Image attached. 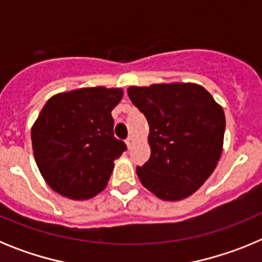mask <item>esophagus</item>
<instances>
[{
    "label": "esophagus",
    "instance_id": "1",
    "mask_svg": "<svg viewBox=\"0 0 262 262\" xmlns=\"http://www.w3.org/2000/svg\"><path fill=\"white\" fill-rule=\"evenodd\" d=\"M126 144H127V147H128V148L134 147V144H135V139H134V136H128V138H127Z\"/></svg>",
    "mask_w": 262,
    "mask_h": 262
}]
</instances>
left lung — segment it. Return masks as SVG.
<instances>
[{
  "label": "left lung",
  "instance_id": "1",
  "mask_svg": "<svg viewBox=\"0 0 262 262\" xmlns=\"http://www.w3.org/2000/svg\"><path fill=\"white\" fill-rule=\"evenodd\" d=\"M149 124L151 157L136 174L163 201L187 198L205 184L223 151L226 117L203 86L191 82L129 86Z\"/></svg>",
  "mask_w": 262,
  "mask_h": 262
}]
</instances>
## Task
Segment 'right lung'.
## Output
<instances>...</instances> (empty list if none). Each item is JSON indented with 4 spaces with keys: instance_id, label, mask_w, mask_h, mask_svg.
Segmentation results:
<instances>
[{
    "instance_id": "right-lung-1",
    "label": "right lung",
    "mask_w": 262,
    "mask_h": 262,
    "mask_svg": "<svg viewBox=\"0 0 262 262\" xmlns=\"http://www.w3.org/2000/svg\"><path fill=\"white\" fill-rule=\"evenodd\" d=\"M123 97L119 88H82L51 97L31 128L40 174L60 195L93 198L107 185L114 160L127 149L114 138L111 111Z\"/></svg>"
}]
</instances>
